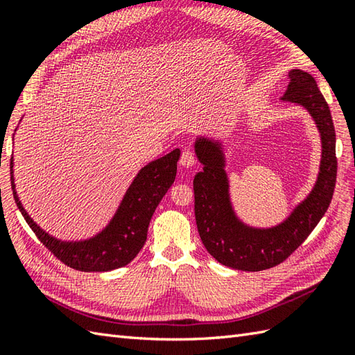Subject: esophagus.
<instances>
[{"label": "esophagus", "instance_id": "obj_1", "mask_svg": "<svg viewBox=\"0 0 355 355\" xmlns=\"http://www.w3.org/2000/svg\"><path fill=\"white\" fill-rule=\"evenodd\" d=\"M195 163H197L195 154L191 149H184L182 153V157H180V166H183V168H192Z\"/></svg>", "mask_w": 355, "mask_h": 355}]
</instances>
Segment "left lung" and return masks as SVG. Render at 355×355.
<instances>
[{"label":"left lung","mask_w":355,"mask_h":355,"mask_svg":"<svg viewBox=\"0 0 355 355\" xmlns=\"http://www.w3.org/2000/svg\"><path fill=\"white\" fill-rule=\"evenodd\" d=\"M288 78V88L281 101L300 105L310 112L320 134L322 157L311 192L282 223L273 227H253L239 220L232 205L221 141L205 135L195 140V154L202 164V171L193 178L198 233L206 250L230 268L261 271L285 261L314 230L333 200L337 158L329 107L311 74L293 69Z\"/></svg>","instance_id":"left-lung-1"}]
</instances>
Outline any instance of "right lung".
<instances>
[{
  "mask_svg": "<svg viewBox=\"0 0 355 355\" xmlns=\"http://www.w3.org/2000/svg\"><path fill=\"white\" fill-rule=\"evenodd\" d=\"M178 160L180 149H173L169 154L143 166L126 189L111 221L99 233L88 239H58L42 230L30 218L15 189L12 155L10 182L13 198L30 229L65 266L80 271H110L128 266L145 245L149 221L158 202L162 201L175 180Z\"/></svg>",
  "mask_w": 355,
  "mask_h": 355,
  "instance_id": "1",
  "label": "right lung"
}]
</instances>
